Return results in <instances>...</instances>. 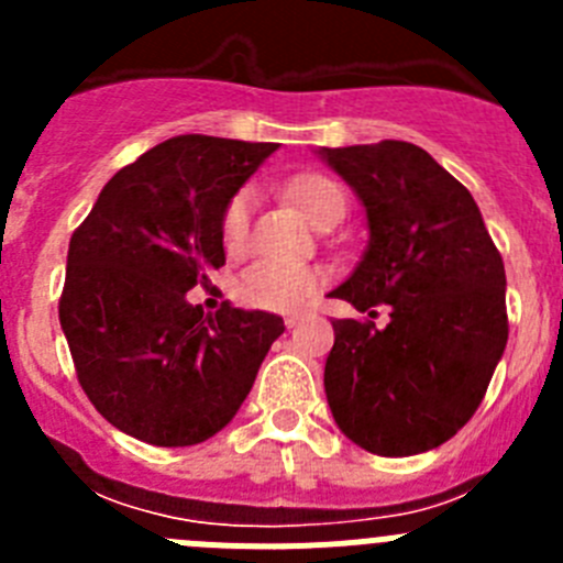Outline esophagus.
I'll return each mask as SVG.
<instances>
[{
	"instance_id": "1",
	"label": "esophagus",
	"mask_w": 563,
	"mask_h": 563,
	"mask_svg": "<svg viewBox=\"0 0 563 563\" xmlns=\"http://www.w3.org/2000/svg\"><path fill=\"white\" fill-rule=\"evenodd\" d=\"M298 321H301V312H290V316H285V327H287V330H292V327H296Z\"/></svg>"
}]
</instances>
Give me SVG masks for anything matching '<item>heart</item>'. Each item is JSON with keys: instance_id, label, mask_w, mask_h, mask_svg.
Masks as SVG:
<instances>
[{"instance_id": "obj_1", "label": "heart", "mask_w": 563, "mask_h": 563, "mask_svg": "<svg viewBox=\"0 0 563 563\" xmlns=\"http://www.w3.org/2000/svg\"><path fill=\"white\" fill-rule=\"evenodd\" d=\"M287 197L301 208L305 217L318 222L332 208H346L341 186L332 183L324 174H298L287 183ZM253 191L242 188L228 200L225 211L220 220L222 247L228 253H239L245 247L247 239V220H251ZM324 276L316 267L305 265H285L273 258H256L253 265L236 276L233 292L245 307L267 312H296L307 307L321 290Z\"/></svg>"}]
</instances>
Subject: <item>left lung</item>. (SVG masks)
<instances>
[{
	"label": "left lung",
	"mask_w": 563,
	"mask_h": 563,
	"mask_svg": "<svg viewBox=\"0 0 563 563\" xmlns=\"http://www.w3.org/2000/svg\"><path fill=\"white\" fill-rule=\"evenodd\" d=\"M366 208L369 245L330 296L389 324L341 318L324 366L338 429L377 456L431 451L479 409L507 343L505 262L474 197L406 141L321 148Z\"/></svg>",
	"instance_id": "obj_1"
}]
</instances>
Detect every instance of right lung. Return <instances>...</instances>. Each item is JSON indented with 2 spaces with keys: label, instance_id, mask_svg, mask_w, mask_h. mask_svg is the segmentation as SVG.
I'll list each match as a JSON object with an SVG mask.
<instances>
[{
  "label": "right lung",
  "instance_id": "right-lung-1",
  "mask_svg": "<svg viewBox=\"0 0 563 563\" xmlns=\"http://www.w3.org/2000/svg\"><path fill=\"white\" fill-rule=\"evenodd\" d=\"M276 143L180 134L114 174L69 239L58 321L89 402L161 449L222 431L251 391L273 312H217L186 292L225 265L220 220Z\"/></svg>",
  "mask_w": 563,
  "mask_h": 563
}]
</instances>
